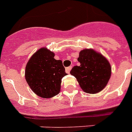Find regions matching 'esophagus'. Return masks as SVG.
Returning <instances> with one entry per match:
<instances>
[{
  "instance_id": "obj_1",
  "label": "esophagus",
  "mask_w": 132,
  "mask_h": 132,
  "mask_svg": "<svg viewBox=\"0 0 132 132\" xmlns=\"http://www.w3.org/2000/svg\"><path fill=\"white\" fill-rule=\"evenodd\" d=\"M71 67H72V66H69V67H66V73H70V71H71Z\"/></svg>"
}]
</instances>
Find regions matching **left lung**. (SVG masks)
<instances>
[{
    "instance_id": "1",
    "label": "left lung",
    "mask_w": 132,
    "mask_h": 132,
    "mask_svg": "<svg viewBox=\"0 0 132 132\" xmlns=\"http://www.w3.org/2000/svg\"><path fill=\"white\" fill-rule=\"evenodd\" d=\"M80 65L74 66L71 75L77 79L83 91L95 94L102 91L111 76V66L102 54L93 49H84L79 53Z\"/></svg>"
}]
</instances>
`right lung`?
<instances>
[{
  "label": "right lung",
  "mask_w": 132,
  "mask_h": 132,
  "mask_svg": "<svg viewBox=\"0 0 132 132\" xmlns=\"http://www.w3.org/2000/svg\"><path fill=\"white\" fill-rule=\"evenodd\" d=\"M47 48L36 51L28 60L25 78L31 90L40 97L51 98L59 93L61 79L67 75L61 60Z\"/></svg>",
  "instance_id": "obj_1"
}]
</instances>
